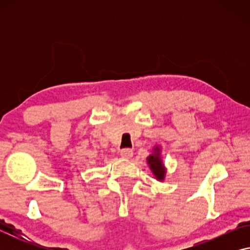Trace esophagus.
<instances>
[{"mask_svg":"<svg viewBox=\"0 0 250 250\" xmlns=\"http://www.w3.org/2000/svg\"><path fill=\"white\" fill-rule=\"evenodd\" d=\"M121 156L125 159H131L133 157V150L131 149H123L121 151Z\"/></svg>","mask_w":250,"mask_h":250,"instance_id":"1","label":"esophagus"}]
</instances>
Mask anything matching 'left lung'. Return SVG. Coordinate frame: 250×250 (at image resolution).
Wrapping results in <instances>:
<instances>
[{"label":"left lung","mask_w":250,"mask_h":250,"mask_svg":"<svg viewBox=\"0 0 250 250\" xmlns=\"http://www.w3.org/2000/svg\"><path fill=\"white\" fill-rule=\"evenodd\" d=\"M146 163H148L149 168L152 172V175L155 176V179L159 181V182H163L165 180L167 168L162 158V146L158 145L153 146L152 153L146 157Z\"/></svg>","instance_id":"8db88e82"}]
</instances>
